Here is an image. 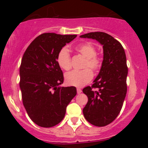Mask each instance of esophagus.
<instances>
[{
    "instance_id": "34e87169",
    "label": "esophagus",
    "mask_w": 148,
    "mask_h": 148,
    "mask_svg": "<svg viewBox=\"0 0 148 148\" xmlns=\"http://www.w3.org/2000/svg\"><path fill=\"white\" fill-rule=\"evenodd\" d=\"M77 93H78V94L82 93V89H80V88H77Z\"/></svg>"
}]
</instances>
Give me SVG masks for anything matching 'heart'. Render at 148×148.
<instances>
[{
  "label": "heart",
  "mask_w": 148,
  "mask_h": 148,
  "mask_svg": "<svg viewBox=\"0 0 148 148\" xmlns=\"http://www.w3.org/2000/svg\"><path fill=\"white\" fill-rule=\"evenodd\" d=\"M74 49L85 58L83 64V68L85 69L80 71H72L67 73L65 75V81L67 84L80 87L92 80L93 73L91 69L95 71L100 69L102 66V59L97 53L95 46L90 42L79 44L76 46ZM56 61L62 69L68 71L71 68V55L66 48L64 47L59 51Z\"/></svg>",
  "instance_id": "heart-1"
}]
</instances>
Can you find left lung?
Here are the masks:
<instances>
[{
    "instance_id": "1",
    "label": "left lung",
    "mask_w": 148,
    "mask_h": 148,
    "mask_svg": "<svg viewBox=\"0 0 148 148\" xmlns=\"http://www.w3.org/2000/svg\"><path fill=\"white\" fill-rule=\"evenodd\" d=\"M80 37L96 39L103 45L104 59L100 71L93 84L82 91L88 97L83 109L85 119L95 126L104 127L118 116L126 97V55L122 44L106 33L91 32Z\"/></svg>"
}]
</instances>
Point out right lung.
Returning <instances> with one entry per match:
<instances>
[{"label":"right lung","mask_w":148,"mask_h":148,"mask_svg":"<svg viewBox=\"0 0 148 148\" xmlns=\"http://www.w3.org/2000/svg\"><path fill=\"white\" fill-rule=\"evenodd\" d=\"M77 35L44 33L28 46L20 66L22 101L31 120L43 127L59 124L77 95L75 86L60 87L64 75L57 63L59 51Z\"/></svg>","instance_id":"add662e5"}]
</instances>
